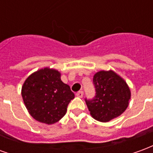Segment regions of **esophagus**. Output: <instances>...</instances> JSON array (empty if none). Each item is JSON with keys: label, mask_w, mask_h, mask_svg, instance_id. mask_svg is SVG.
<instances>
[{"label": "esophagus", "mask_w": 153, "mask_h": 153, "mask_svg": "<svg viewBox=\"0 0 153 153\" xmlns=\"http://www.w3.org/2000/svg\"><path fill=\"white\" fill-rule=\"evenodd\" d=\"M76 96L79 97H83V91H79V92L76 93Z\"/></svg>", "instance_id": "34e87169"}]
</instances>
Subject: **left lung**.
<instances>
[{
    "instance_id": "8db88e82",
    "label": "left lung",
    "mask_w": 153,
    "mask_h": 153,
    "mask_svg": "<svg viewBox=\"0 0 153 153\" xmlns=\"http://www.w3.org/2000/svg\"><path fill=\"white\" fill-rule=\"evenodd\" d=\"M95 96L85 98L93 118L108 122L120 115L128 106L130 90L125 80L113 71H99L93 77Z\"/></svg>"
}]
</instances>
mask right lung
<instances>
[{
    "label": "right lung",
    "instance_id": "obj_1",
    "mask_svg": "<svg viewBox=\"0 0 153 153\" xmlns=\"http://www.w3.org/2000/svg\"><path fill=\"white\" fill-rule=\"evenodd\" d=\"M22 97L26 108L35 120L51 125L65 115L74 93L61 81L57 70L45 68L25 80Z\"/></svg>",
    "mask_w": 153,
    "mask_h": 153
}]
</instances>
